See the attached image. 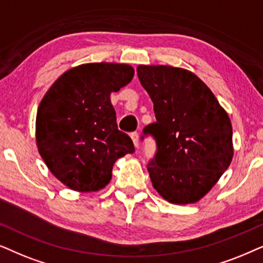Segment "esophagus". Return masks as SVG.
Here are the masks:
<instances>
[{"label": "esophagus", "mask_w": 263, "mask_h": 263, "mask_svg": "<svg viewBox=\"0 0 263 263\" xmlns=\"http://www.w3.org/2000/svg\"><path fill=\"white\" fill-rule=\"evenodd\" d=\"M129 136H131V138H132V141H134V144H135L136 148H138V146H139V139H138L137 132H132V134Z\"/></svg>", "instance_id": "esophagus-1"}]
</instances>
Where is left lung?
Segmentation results:
<instances>
[{
    "label": "left lung",
    "mask_w": 263,
    "mask_h": 263,
    "mask_svg": "<svg viewBox=\"0 0 263 263\" xmlns=\"http://www.w3.org/2000/svg\"><path fill=\"white\" fill-rule=\"evenodd\" d=\"M137 74L156 118L143 129L157 146L146 166L153 186L171 203L198 202L232 161L229 115L211 89L187 69L139 65Z\"/></svg>",
    "instance_id": "obj_1"
}]
</instances>
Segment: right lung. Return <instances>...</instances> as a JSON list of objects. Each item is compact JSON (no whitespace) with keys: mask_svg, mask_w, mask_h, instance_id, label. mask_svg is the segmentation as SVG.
Listing matches in <instances>:
<instances>
[{"mask_svg":"<svg viewBox=\"0 0 263 263\" xmlns=\"http://www.w3.org/2000/svg\"><path fill=\"white\" fill-rule=\"evenodd\" d=\"M135 69L125 64H85L65 72L41 101L36 141L49 171L74 191H99L115 161L135 152L119 131L110 93L127 85Z\"/></svg>","mask_w":263,"mask_h":263,"instance_id":"right-lung-1","label":"right lung"}]
</instances>
